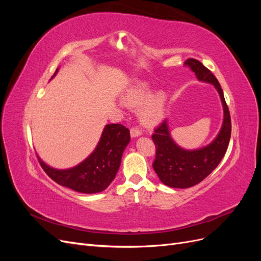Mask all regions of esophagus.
Masks as SVG:
<instances>
[{
    "label": "esophagus",
    "mask_w": 261,
    "mask_h": 261,
    "mask_svg": "<svg viewBox=\"0 0 261 261\" xmlns=\"http://www.w3.org/2000/svg\"><path fill=\"white\" fill-rule=\"evenodd\" d=\"M141 129L140 127H138V126H134V127L130 128V135L132 137H138L139 135H141Z\"/></svg>",
    "instance_id": "34e87169"
}]
</instances>
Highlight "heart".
<instances>
[{"label": "heart", "instance_id": "b5f03b06", "mask_svg": "<svg viewBox=\"0 0 261 261\" xmlns=\"http://www.w3.org/2000/svg\"><path fill=\"white\" fill-rule=\"evenodd\" d=\"M151 90L144 82H138L128 89L125 94L126 103L132 107H140V120L146 125H155L160 123L165 114L167 107V94L162 91L150 96Z\"/></svg>", "mask_w": 261, "mask_h": 261}]
</instances>
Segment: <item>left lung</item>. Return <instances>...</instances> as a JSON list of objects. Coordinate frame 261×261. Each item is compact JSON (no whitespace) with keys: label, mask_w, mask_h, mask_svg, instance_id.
Returning a JSON list of instances; mask_svg holds the SVG:
<instances>
[{"label":"left lung","mask_w":261,"mask_h":261,"mask_svg":"<svg viewBox=\"0 0 261 261\" xmlns=\"http://www.w3.org/2000/svg\"><path fill=\"white\" fill-rule=\"evenodd\" d=\"M185 65L192 68L199 81L215 85L223 105V125L212 143L198 150L179 148L172 140L167 121L154 129L151 136L155 145V159L152 167L163 184L174 188H187L200 183L215 170L224 156L231 138V116L222 88L211 70L196 59H188Z\"/></svg>","instance_id":"left-lung-1"}]
</instances>
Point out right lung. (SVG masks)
Segmentation results:
<instances>
[{
    "label": "right lung",
    "mask_w": 261,
    "mask_h": 261,
    "mask_svg": "<svg viewBox=\"0 0 261 261\" xmlns=\"http://www.w3.org/2000/svg\"><path fill=\"white\" fill-rule=\"evenodd\" d=\"M55 70L54 75L57 74ZM129 130L122 124H109L105 127L96 150L77 167L55 170L38 158L43 171L59 185L78 193H100L111 184L121 164L125 147L129 143Z\"/></svg>",
    "instance_id": "obj_1"
}]
</instances>
